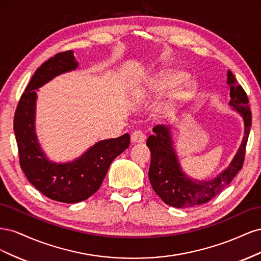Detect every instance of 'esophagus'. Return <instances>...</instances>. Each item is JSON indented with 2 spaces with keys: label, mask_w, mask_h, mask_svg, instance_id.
<instances>
[{
  "label": "esophagus",
  "mask_w": 261,
  "mask_h": 261,
  "mask_svg": "<svg viewBox=\"0 0 261 261\" xmlns=\"http://www.w3.org/2000/svg\"><path fill=\"white\" fill-rule=\"evenodd\" d=\"M145 138H146L145 133L143 130H140V129H137V130L134 132L132 134V137H130L133 143H144Z\"/></svg>",
  "instance_id": "obj_1"
}]
</instances>
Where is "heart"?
Instances as JSON below:
<instances>
[{"mask_svg": "<svg viewBox=\"0 0 261 261\" xmlns=\"http://www.w3.org/2000/svg\"><path fill=\"white\" fill-rule=\"evenodd\" d=\"M185 80V74L174 70H165L158 76L155 81V87L159 90H168Z\"/></svg>", "mask_w": 261, "mask_h": 261, "instance_id": "1", "label": "heart"}]
</instances>
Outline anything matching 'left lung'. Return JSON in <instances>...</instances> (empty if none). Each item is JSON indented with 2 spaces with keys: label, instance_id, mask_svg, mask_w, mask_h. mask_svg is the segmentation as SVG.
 I'll use <instances>...</instances> for the list:
<instances>
[{
  "label": "left lung",
  "instance_id": "left-lung-1",
  "mask_svg": "<svg viewBox=\"0 0 261 261\" xmlns=\"http://www.w3.org/2000/svg\"><path fill=\"white\" fill-rule=\"evenodd\" d=\"M227 84L230 86V106L234 107V110L244 118L245 136L230 167L217 178L197 181L188 178L181 172L172 146L169 127L155 126L153 127L154 135L148 137L147 146L151 151V163L149 168L150 183L155 194L169 206L189 208L208 202L222 192L243 168L251 125L249 100L243 87L236 83L231 70H227Z\"/></svg>",
  "mask_w": 261,
  "mask_h": 261
}]
</instances>
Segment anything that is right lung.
<instances>
[{"label":"right lung","instance_id":"right-lung-1","mask_svg":"<svg viewBox=\"0 0 261 261\" xmlns=\"http://www.w3.org/2000/svg\"><path fill=\"white\" fill-rule=\"evenodd\" d=\"M78 66L73 51L55 54L39 67L21 94L14 115L19 164L28 180L48 198L75 203L89 198L103 181L110 164L129 147V135L101 140L73 162L58 164L46 159L35 134L36 90L52 78Z\"/></svg>","mask_w":261,"mask_h":261}]
</instances>
